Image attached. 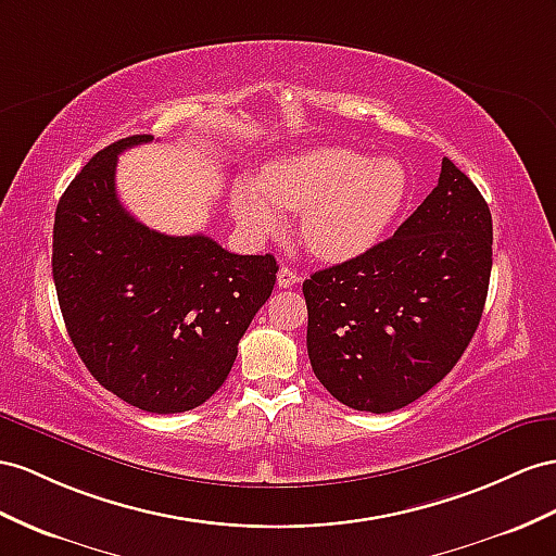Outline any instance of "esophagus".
<instances>
[{
    "instance_id": "1",
    "label": "esophagus",
    "mask_w": 556,
    "mask_h": 556,
    "mask_svg": "<svg viewBox=\"0 0 556 556\" xmlns=\"http://www.w3.org/2000/svg\"><path fill=\"white\" fill-rule=\"evenodd\" d=\"M298 281H301V277H298V273H295V269H291V267H281L279 273H277L279 289H289V287H293V283H298Z\"/></svg>"
}]
</instances>
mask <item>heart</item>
I'll return each instance as SVG.
<instances>
[{"mask_svg": "<svg viewBox=\"0 0 556 556\" xmlns=\"http://www.w3.org/2000/svg\"><path fill=\"white\" fill-rule=\"evenodd\" d=\"M408 190L396 160L368 162L343 148H321L263 168L258 188L239 182L232 192L237 220L247 230H273L277 208L303 213L301 237L324 261H350L376 247L400 213Z\"/></svg>", "mask_w": 556, "mask_h": 556, "instance_id": "1", "label": "heart"}]
</instances>
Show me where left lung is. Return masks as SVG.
<instances>
[{"mask_svg": "<svg viewBox=\"0 0 556 556\" xmlns=\"http://www.w3.org/2000/svg\"><path fill=\"white\" fill-rule=\"evenodd\" d=\"M486 199L451 160L437 188L366 253L303 281L312 371L338 402L390 414L451 374L489 293Z\"/></svg>", "mask_w": 556, "mask_h": 556, "instance_id": "1", "label": "left lung"}]
</instances>
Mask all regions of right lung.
Wrapping results in <instances>:
<instances>
[{"label":"right lung","instance_id":"1","mask_svg":"<svg viewBox=\"0 0 556 556\" xmlns=\"http://www.w3.org/2000/svg\"><path fill=\"white\" fill-rule=\"evenodd\" d=\"M112 142L67 185L53 223V281L70 340L91 376L148 414H182L216 392L275 289V255H237L204 235L138 223L115 190Z\"/></svg>","mask_w":556,"mask_h":556}]
</instances>
